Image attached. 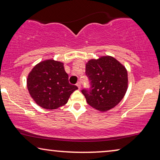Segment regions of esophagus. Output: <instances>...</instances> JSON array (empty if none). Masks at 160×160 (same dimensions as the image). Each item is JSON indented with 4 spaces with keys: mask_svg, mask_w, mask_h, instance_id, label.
Here are the masks:
<instances>
[{
    "mask_svg": "<svg viewBox=\"0 0 160 160\" xmlns=\"http://www.w3.org/2000/svg\"><path fill=\"white\" fill-rule=\"evenodd\" d=\"M76 86H77L78 88L80 89H81V82H77V84H76Z\"/></svg>",
    "mask_w": 160,
    "mask_h": 160,
    "instance_id": "1",
    "label": "esophagus"
}]
</instances>
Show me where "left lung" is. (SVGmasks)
<instances>
[{
    "label": "left lung",
    "instance_id": "left-lung-1",
    "mask_svg": "<svg viewBox=\"0 0 160 160\" xmlns=\"http://www.w3.org/2000/svg\"><path fill=\"white\" fill-rule=\"evenodd\" d=\"M86 73L91 81L92 89L82 92L92 108L106 112L123 99L128 88V71L113 57L89 60L86 64Z\"/></svg>",
    "mask_w": 160,
    "mask_h": 160
}]
</instances>
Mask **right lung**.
<instances>
[{"instance_id":"right-lung-1","label":"right lung","mask_w":160,"mask_h":160,"mask_svg":"<svg viewBox=\"0 0 160 160\" xmlns=\"http://www.w3.org/2000/svg\"><path fill=\"white\" fill-rule=\"evenodd\" d=\"M27 87L36 103L47 110L64 106L78 89L69 84L63 62L52 59L41 61L32 68L28 76Z\"/></svg>"}]
</instances>
